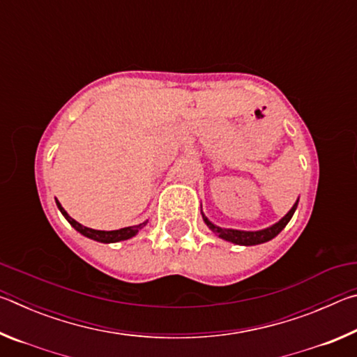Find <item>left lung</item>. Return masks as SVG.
<instances>
[{"label":"left lung","mask_w":357,"mask_h":357,"mask_svg":"<svg viewBox=\"0 0 357 357\" xmlns=\"http://www.w3.org/2000/svg\"><path fill=\"white\" fill-rule=\"evenodd\" d=\"M298 203H299V198L293 204V208L289 209L279 222H275L274 225H271L268 228L257 229V231H245V229H234V228H220V227H217L215 223L211 222L203 213H202V215H203L204 223L209 227V229H213V233H215L220 239L228 241V243H233V244H238V245H258V244L268 243V241L274 239L277 234H279L282 229L287 227V223L291 220L296 208H298Z\"/></svg>","instance_id":"obj_1"}]
</instances>
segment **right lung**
I'll return each mask as SVG.
<instances>
[{
    "mask_svg": "<svg viewBox=\"0 0 357 357\" xmlns=\"http://www.w3.org/2000/svg\"><path fill=\"white\" fill-rule=\"evenodd\" d=\"M56 202V206L58 209L61 211V214L64 215V219L68 220L72 227H74L78 233L83 234V236H86L93 241H98V243H104V244H113V243H119V241H126V239H130L134 238L135 234H138L140 229H143L146 227L148 220H144L142 223H138V225H132V227H126V228H119V229H112V231H104V229H93V228H88V227H83L82 223H78L77 220L72 219V217L66 213V209L61 206V203L58 200Z\"/></svg>",
    "mask_w": 357,
    "mask_h": 357,
    "instance_id": "right-lung-1",
    "label": "right lung"
}]
</instances>
